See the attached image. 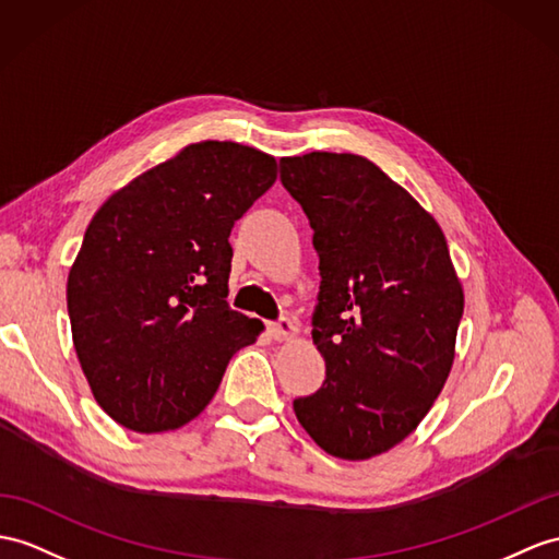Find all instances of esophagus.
<instances>
[{
	"label": "esophagus",
	"mask_w": 559,
	"mask_h": 559,
	"mask_svg": "<svg viewBox=\"0 0 559 559\" xmlns=\"http://www.w3.org/2000/svg\"><path fill=\"white\" fill-rule=\"evenodd\" d=\"M267 332H270V336L275 338V342H284V338H292V336H296V324L289 320V318H280L277 322H272L270 326H267Z\"/></svg>",
	"instance_id": "1"
}]
</instances>
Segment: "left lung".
Masks as SVG:
<instances>
[{"label": "left lung", "instance_id": "obj_1", "mask_svg": "<svg viewBox=\"0 0 559 559\" xmlns=\"http://www.w3.org/2000/svg\"><path fill=\"white\" fill-rule=\"evenodd\" d=\"M320 255L312 344L324 384L294 401L322 451L367 460L411 437L445 384L465 308L439 223L356 154L280 160Z\"/></svg>", "mask_w": 559, "mask_h": 559}]
</instances>
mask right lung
Segmentation results:
<instances>
[{"mask_svg":"<svg viewBox=\"0 0 559 559\" xmlns=\"http://www.w3.org/2000/svg\"><path fill=\"white\" fill-rule=\"evenodd\" d=\"M277 180L237 142H199L94 213L68 275L80 367L102 411L140 433L194 419L263 322L229 308V233Z\"/></svg>","mask_w":559,"mask_h":559,"instance_id":"add662e5","label":"right lung"}]
</instances>
